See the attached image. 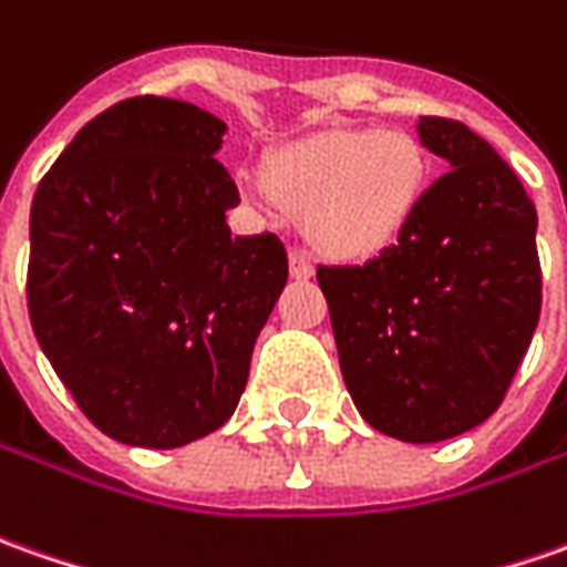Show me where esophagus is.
I'll return each mask as SVG.
<instances>
[{"label": "esophagus", "mask_w": 567, "mask_h": 567, "mask_svg": "<svg viewBox=\"0 0 567 567\" xmlns=\"http://www.w3.org/2000/svg\"><path fill=\"white\" fill-rule=\"evenodd\" d=\"M288 260H291V276H295V279H310L316 272L313 257L303 251V248H291Z\"/></svg>", "instance_id": "obj_1"}]
</instances>
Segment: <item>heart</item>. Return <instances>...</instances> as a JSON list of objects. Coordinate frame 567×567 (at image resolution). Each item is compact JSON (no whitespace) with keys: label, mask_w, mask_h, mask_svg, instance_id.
Listing matches in <instances>:
<instances>
[{"label":"heart","mask_w":567,"mask_h":567,"mask_svg":"<svg viewBox=\"0 0 567 567\" xmlns=\"http://www.w3.org/2000/svg\"><path fill=\"white\" fill-rule=\"evenodd\" d=\"M422 142L403 130H329L269 161L267 183L241 176L251 202H276L303 217L310 241L341 257L391 245L429 192Z\"/></svg>","instance_id":"heart-1"}]
</instances>
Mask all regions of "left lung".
<instances>
[{
    "mask_svg": "<svg viewBox=\"0 0 567 567\" xmlns=\"http://www.w3.org/2000/svg\"><path fill=\"white\" fill-rule=\"evenodd\" d=\"M450 171L394 245L360 267H316L341 375L365 422L434 444L499 410L540 319L537 210L491 142L419 121Z\"/></svg>",
    "mask_w": 567,
    "mask_h": 567,
    "instance_id": "obj_1",
    "label": "left lung"
}]
</instances>
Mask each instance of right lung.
<instances>
[{"label":"right lung","mask_w":567,"mask_h":567,"mask_svg":"<svg viewBox=\"0 0 567 567\" xmlns=\"http://www.w3.org/2000/svg\"><path fill=\"white\" fill-rule=\"evenodd\" d=\"M226 123L136 95L92 117L30 207L27 310L42 353L107 437L173 450L217 431L288 282L279 235L233 238L214 154Z\"/></svg>","instance_id":"obj_1"}]
</instances>
